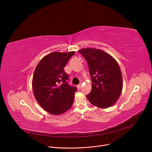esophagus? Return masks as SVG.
Returning <instances> with one entry per match:
<instances>
[{"mask_svg": "<svg viewBox=\"0 0 152 152\" xmlns=\"http://www.w3.org/2000/svg\"><path fill=\"white\" fill-rule=\"evenodd\" d=\"M77 87L78 88V89H80L81 87H82V84H79L77 86Z\"/></svg>", "mask_w": 152, "mask_h": 152, "instance_id": "obj_1", "label": "esophagus"}]
</instances>
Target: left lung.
Segmentation results:
<instances>
[{
    "label": "left lung",
    "instance_id": "obj_1",
    "mask_svg": "<svg viewBox=\"0 0 152 152\" xmlns=\"http://www.w3.org/2000/svg\"><path fill=\"white\" fill-rule=\"evenodd\" d=\"M78 52L87 61L92 80V89L86 96L87 99L101 108L113 105L120 97L123 87L121 70L115 59L95 48H83Z\"/></svg>",
    "mask_w": 152,
    "mask_h": 152
}]
</instances>
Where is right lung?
Instances as JSON below:
<instances>
[{"label": "right lung", "mask_w": 152, "mask_h": 152, "mask_svg": "<svg viewBox=\"0 0 152 152\" xmlns=\"http://www.w3.org/2000/svg\"><path fill=\"white\" fill-rule=\"evenodd\" d=\"M75 53H50L35 69L32 79L34 96L41 107L50 114H62L73 104L77 88L68 84L69 77L64 68Z\"/></svg>", "instance_id": "right-lung-1"}]
</instances>
